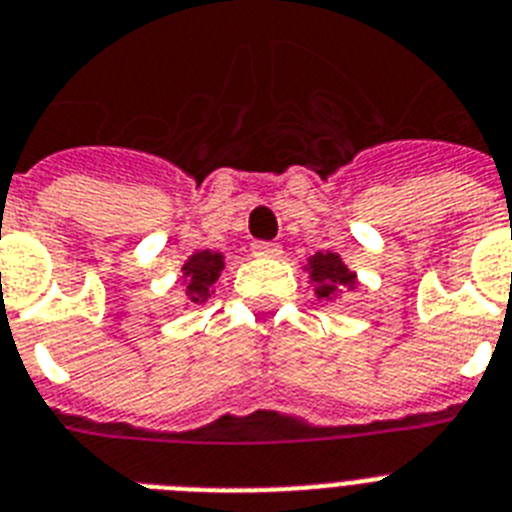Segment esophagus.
Segmentation results:
<instances>
[{
    "mask_svg": "<svg viewBox=\"0 0 512 512\" xmlns=\"http://www.w3.org/2000/svg\"><path fill=\"white\" fill-rule=\"evenodd\" d=\"M252 252L257 257H278L281 255V244L278 242H255L252 244Z\"/></svg>",
    "mask_w": 512,
    "mask_h": 512,
    "instance_id": "esophagus-1",
    "label": "esophagus"
}]
</instances>
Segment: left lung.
Returning <instances> with one entry per match:
<instances>
[{
  "mask_svg": "<svg viewBox=\"0 0 512 512\" xmlns=\"http://www.w3.org/2000/svg\"><path fill=\"white\" fill-rule=\"evenodd\" d=\"M309 278L317 283V299H333L356 286V276L336 252H317L315 257H309Z\"/></svg>",
  "mask_w": 512,
  "mask_h": 512,
  "instance_id": "obj_1",
  "label": "left lung"
}]
</instances>
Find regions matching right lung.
<instances>
[{"label":"right lung","instance_id":"1","mask_svg":"<svg viewBox=\"0 0 512 512\" xmlns=\"http://www.w3.org/2000/svg\"><path fill=\"white\" fill-rule=\"evenodd\" d=\"M223 270V255L221 252H195V255L182 265L184 273V291H187V299L192 304L208 302L210 294H213V286H216L218 276Z\"/></svg>","mask_w":512,"mask_h":512}]
</instances>
